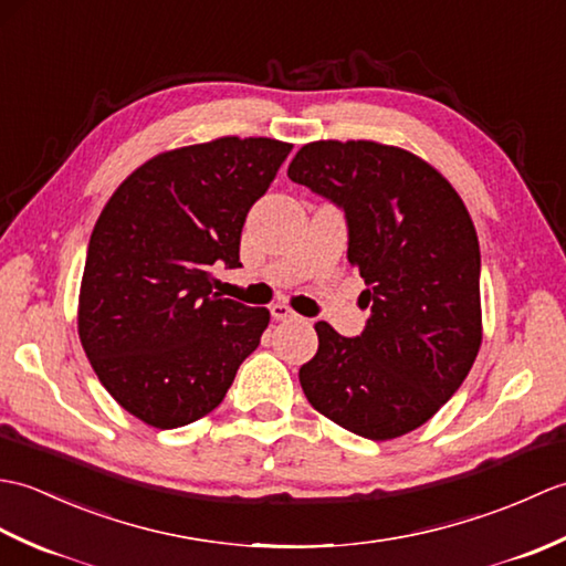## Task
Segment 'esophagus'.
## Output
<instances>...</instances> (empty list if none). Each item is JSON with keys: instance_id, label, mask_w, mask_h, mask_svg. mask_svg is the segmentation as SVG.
Masks as SVG:
<instances>
[{"instance_id": "1", "label": "esophagus", "mask_w": 566, "mask_h": 566, "mask_svg": "<svg viewBox=\"0 0 566 566\" xmlns=\"http://www.w3.org/2000/svg\"><path fill=\"white\" fill-rule=\"evenodd\" d=\"M270 314H272L274 321H290V318L296 316L294 311H292L290 306H286V304H272V306H270Z\"/></svg>"}]
</instances>
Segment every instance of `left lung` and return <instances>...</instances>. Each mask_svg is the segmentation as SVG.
<instances>
[{
	"mask_svg": "<svg viewBox=\"0 0 566 566\" xmlns=\"http://www.w3.org/2000/svg\"><path fill=\"white\" fill-rule=\"evenodd\" d=\"M290 179L338 203L363 276L357 338L316 323L318 350L298 369L308 403L369 440L420 428L462 387L482 347L479 240L462 197L411 150L377 140H314Z\"/></svg>",
	"mask_w": 566,
	"mask_h": 566,
	"instance_id": "8db88e82",
	"label": "left lung"
}]
</instances>
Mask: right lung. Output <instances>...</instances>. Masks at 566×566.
I'll use <instances>...</instances> for the list:
<instances>
[{"mask_svg":"<svg viewBox=\"0 0 566 566\" xmlns=\"http://www.w3.org/2000/svg\"><path fill=\"white\" fill-rule=\"evenodd\" d=\"M292 143L221 136L158 153L106 201L84 260L77 333L114 401L170 430L211 413L260 345L270 311L213 292L240 268L245 216Z\"/></svg>","mask_w":566,"mask_h":566,"instance_id":"add662e5","label":"right lung"}]
</instances>
